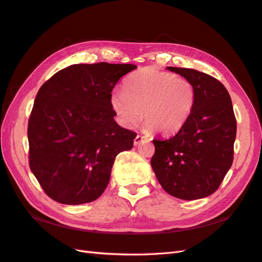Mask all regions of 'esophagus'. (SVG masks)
Here are the masks:
<instances>
[{"instance_id":"1","label":"esophagus","mask_w":262,"mask_h":262,"mask_svg":"<svg viewBox=\"0 0 262 262\" xmlns=\"http://www.w3.org/2000/svg\"><path fill=\"white\" fill-rule=\"evenodd\" d=\"M148 141H149V139L147 137L140 136V134H138L136 139H134V145H138V144H141L142 142H148Z\"/></svg>"}]
</instances>
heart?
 Instances as JSON below:
<instances>
[{
    "label": "heart",
    "instance_id": "b5f03b06",
    "mask_svg": "<svg viewBox=\"0 0 262 262\" xmlns=\"http://www.w3.org/2000/svg\"><path fill=\"white\" fill-rule=\"evenodd\" d=\"M195 104V90L187 78L154 69H142L126 76L123 92L116 91L110 105L124 125H133L143 115L145 125L170 136L186 124Z\"/></svg>",
    "mask_w": 262,
    "mask_h": 262
}]
</instances>
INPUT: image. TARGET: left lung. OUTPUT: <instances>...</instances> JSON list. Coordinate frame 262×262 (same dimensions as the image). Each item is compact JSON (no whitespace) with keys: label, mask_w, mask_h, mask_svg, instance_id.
Returning a JSON list of instances; mask_svg holds the SVG:
<instances>
[{"label":"left lung","mask_w":262,"mask_h":262,"mask_svg":"<svg viewBox=\"0 0 262 262\" xmlns=\"http://www.w3.org/2000/svg\"><path fill=\"white\" fill-rule=\"evenodd\" d=\"M191 82L195 104L186 124L169 139L153 140L150 165L163 189L182 200L215 192L234 158L236 118L225 86L200 71L168 67Z\"/></svg>","instance_id":"1"}]
</instances>
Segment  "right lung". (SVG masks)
<instances>
[{
	"label": "right lung",
	"mask_w": 262,
	"mask_h": 262,
	"mask_svg": "<svg viewBox=\"0 0 262 262\" xmlns=\"http://www.w3.org/2000/svg\"><path fill=\"white\" fill-rule=\"evenodd\" d=\"M134 64H73L38 91L28 121L29 167L46 194L62 204L89 203L108 185L116 156L137 133L114 120L112 92Z\"/></svg>",
	"instance_id": "1"
}]
</instances>
